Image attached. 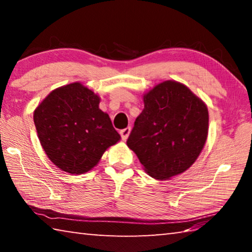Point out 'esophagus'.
Wrapping results in <instances>:
<instances>
[{"label":"esophagus","mask_w":252,"mask_h":252,"mask_svg":"<svg viewBox=\"0 0 252 252\" xmlns=\"http://www.w3.org/2000/svg\"><path fill=\"white\" fill-rule=\"evenodd\" d=\"M130 132H131L130 126H127V127H126V129H123V130L120 131V134H121V138H122L123 141H126V140L127 139V136H129Z\"/></svg>","instance_id":"esophagus-1"}]
</instances>
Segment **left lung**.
Instances as JSON below:
<instances>
[{"mask_svg": "<svg viewBox=\"0 0 252 252\" xmlns=\"http://www.w3.org/2000/svg\"><path fill=\"white\" fill-rule=\"evenodd\" d=\"M126 144L155 179L185 172L207 141L209 113L204 102L177 81H164L143 96Z\"/></svg>", "mask_w": 252, "mask_h": 252, "instance_id": "obj_1", "label": "left lung"}]
</instances>
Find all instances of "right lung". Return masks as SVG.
<instances>
[{"mask_svg":"<svg viewBox=\"0 0 252 252\" xmlns=\"http://www.w3.org/2000/svg\"><path fill=\"white\" fill-rule=\"evenodd\" d=\"M99 103L94 92L74 82L55 89L34 111L41 146L62 171H90L106 149L121 139Z\"/></svg>","mask_w":252,"mask_h":252,"instance_id":"right-lung-1","label":"right lung"}]
</instances>
